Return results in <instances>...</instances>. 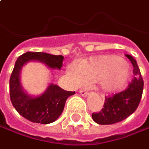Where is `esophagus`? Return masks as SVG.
<instances>
[{
  "mask_svg": "<svg viewBox=\"0 0 149 149\" xmlns=\"http://www.w3.org/2000/svg\"><path fill=\"white\" fill-rule=\"evenodd\" d=\"M79 93H80V95H81L83 97H86V96L88 95V92L86 91H83V90H81V91H79Z\"/></svg>",
  "mask_w": 149,
  "mask_h": 149,
  "instance_id": "1",
  "label": "esophagus"
}]
</instances>
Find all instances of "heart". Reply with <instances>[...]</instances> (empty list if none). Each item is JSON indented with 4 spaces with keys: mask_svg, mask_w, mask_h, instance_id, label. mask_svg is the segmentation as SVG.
<instances>
[{
    "mask_svg": "<svg viewBox=\"0 0 149 149\" xmlns=\"http://www.w3.org/2000/svg\"><path fill=\"white\" fill-rule=\"evenodd\" d=\"M126 66V61L119 56L102 55L82 62L80 66L73 63L68 72L74 85H81L86 80L98 81L103 91L114 92L126 86L130 78Z\"/></svg>",
    "mask_w": 149,
    "mask_h": 149,
    "instance_id": "1",
    "label": "heart"
}]
</instances>
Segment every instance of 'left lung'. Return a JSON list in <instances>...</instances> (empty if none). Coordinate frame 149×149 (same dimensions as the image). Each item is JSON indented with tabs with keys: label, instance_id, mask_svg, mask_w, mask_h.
<instances>
[{
	"label": "left lung",
	"instance_id": "left-lung-1",
	"mask_svg": "<svg viewBox=\"0 0 149 149\" xmlns=\"http://www.w3.org/2000/svg\"><path fill=\"white\" fill-rule=\"evenodd\" d=\"M126 56L133 66V79L124 91L106 97L103 108L100 112L92 113V119L98 124L110 125L122 122L136 111L140 103L143 80L137 61L132 56L129 54Z\"/></svg>",
	"mask_w": 149,
	"mask_h": 149
}]
</instances>
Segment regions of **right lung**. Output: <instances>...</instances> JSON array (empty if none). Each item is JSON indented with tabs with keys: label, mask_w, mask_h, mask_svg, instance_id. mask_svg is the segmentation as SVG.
<instances>
[{
	"label": "right lung",
	"mask_w": 149,
	"mask_h": 149,
	"mask_svg": "<svg viewBox=\"0 0 149 149\" xmlns=\"http://www.w3.org/2000/svg\"><path fill=\"white\" fill-rule=\"evenodd\" d=\"M63 60L62 55L41 52H26L17 59L10 78V97L13 107L26 120L40 124L55 122L62 114L68 97L75 92L67 91L57 85L50 84L41 95H32L22 87V69L28 62H40L49 69L60 70Z\"/></svg>",
	"instance_id": "1"
}]
</instances>
